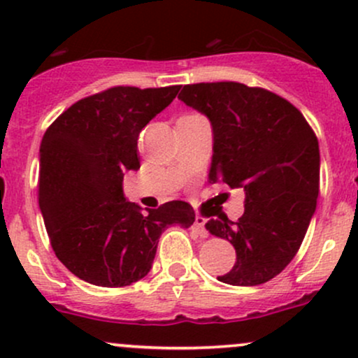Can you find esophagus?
Returning a JSON list of instances; mask_svg holds the SVG:
<instances>
[{
    "label": "esophagus",
    "mask_w": 358,
    "mask_h": 358,
    "mask_svg": "<svg viewBox=\"0 0 358 358\" xmlns=\"http://www.w3.org/2000/svg\"><path fill=\"white\" fill-rule=\"evenodd\" d=\"M193 227H195V231L199 232L202 237H207L208 236L207 229H205V219H203V217L196 215L195 217V222H193Z\"/></svg>",
    "instance_id": "1"
}]
</instances>
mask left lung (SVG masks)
I'll return each instance as SVG.
<instances>
[{"label": "left lung", "instance_id": "1", "mask_svg": "<svg viewBox=\"0 0 358 358\" xmlns=\"http://www.w3.org/2000/svg\"><path fill=\"white\" fill-rule=\"evenodd\" d=\"M178 99L205 114L213 131L210 183L244 188L237 222L219 215L205 224L237 254L219 281L257 286L296 256L320 192V148L303 114L278 94L239 82L185 85Z\"/></svg>", "mask_w": 358, "mask_h": 358}]
</instances>
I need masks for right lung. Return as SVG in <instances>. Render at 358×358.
Returning <instances> with one entry per match:
<instances>
[{
  "instance_id": "add662e5",
  "label": "right lung",
  "mask_w": 358,
  "mask_h": 358,
  "mask_svg": "<svg viewBox=\"0 0 358 358\" xmlns=\"http://www.w3.org/2000/svg\"><path fill=\"white\" fill-rule=\"evenodd\" d=\"M178 90L110 87L77 101L45 131L38 205L53 252L82 281L102 287L139 281L165 229L195 222L182 200L143 213L122 192L126 171L139 168V133Z\"/></svg>"
}]
</instances>
